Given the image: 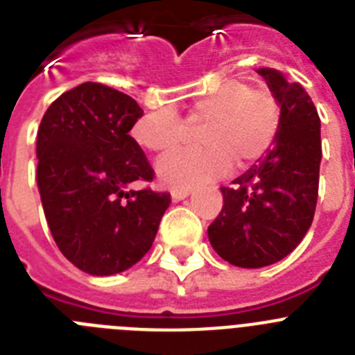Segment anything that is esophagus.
<instances>
[{"label": "esophagus", "instance_id": "obj_1", "mask_svg": "<svg viewBox=\"0 0 355 355\" xmlns=\"http://www.w3.org/2000/svg\"><path fill=\"white\" fill-rule=\"evenodd\" d=\"M190 193H192V188H172L171 190V196H172V199L174 200H181V199H184V197H188L190 196Z\"/></svg>", "mask_w": 355, "mask_h": 355}]
</instances>
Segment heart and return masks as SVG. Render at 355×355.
<instances>
[{"label":"heart","instance_id":"1","mask_svg":"<svg viewBox=\"0 0 355 355\" xmlns=\"http://www.w3.org/2000/svg\"><path fill=\"white\" fill-rule=\"evenodd\" d=\"M197 133L202 149L172 153L158 162V175L171 187H193L216 180L233 167H252L274 147L281 130V108L263 89L231 80L188 103L183 117L171 110H153L133 124V139L150 153H171Z\"/></svg>","mask_w":355,"mask_h":355}]
</instances>
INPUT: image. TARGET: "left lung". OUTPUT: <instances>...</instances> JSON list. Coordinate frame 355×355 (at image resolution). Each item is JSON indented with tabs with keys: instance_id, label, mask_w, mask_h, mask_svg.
Here are the masks:
<instances>
[{
	"instance_id": "1",
	"label": "left lung",
	"mask_w": 355,
	"mask_h": 355,
	"mask_svg": "<svg viewBox=\"0 0 355 355\" xmlns=\"http://www.w3.org/2000/svg\"><path fill=\"white\" fill-rule=\"evenodd\" d=\"M281 106L274 147L233 187H222L224 206L208 236L222 259L259 268L283 259L311 227L318 199L320 117L309 94L272 67L258 69Z\"/></svg>"
}]
</instances>
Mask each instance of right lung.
I'll return each instance as SVG.
<instances>
[{
	"instance_id": "1",
	"label": "right lung",
	"mask_w": 355,
	"mask_h": 355,
	"mask_svg": "<svg viewBox=\"0 0 355 355\" xmlns=\"http://www.w3.org/2000/svg\"><path fill=\"white\" fill-rule=\"evenodd\" d=\"M142 108L124 92L87 81L49 105L37 131V184L56 245L80 270L112 275L140 261L155 241L171 193L155 180L130 135Z\"/></svg>"
}]
</instances>
